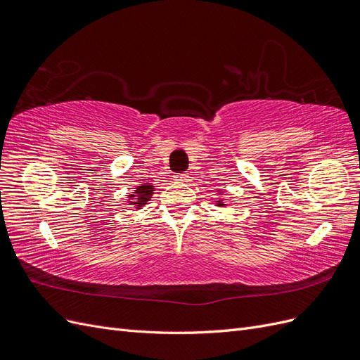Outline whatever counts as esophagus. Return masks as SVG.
Masks as SVG:
<instances>
[{
	"label": "esophagus",
	"mask_w": 360,
	"mask_h": 360,
	"mask_svg": "<svg viewBox=\"0 0 360 360\" xmlns=\"http://www.w3.org/2000/svg\"><path fill=\"white\" fill-rule=\"evenodd\" d=\"M189 179H191L189 174H177V176H174V180L179 183H188Z\"/></svg>",
	"instance_id": "34e87169"
}]
</instances>
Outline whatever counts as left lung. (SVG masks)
Segmentation results:
<instances>
[{"label": "left lung", "instance_id": "1", "mask_svg": "<svg viewBox=\"0 0 360 360\" xmlns=\"http://www.w3.org/2000/svg\"><path fill=\"white\" fill-rule=\"evenodd\" d=\"M216 201H214V205L216 207H221V209H226V201H225V198H224V195H225V191H222V189H216Z\"/></svg>", "mask_w": 360, "mask_h": 360}]
</instances>
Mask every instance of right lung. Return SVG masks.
I'll return each instance as SVG.
<instances>
[{
    "instance_id": "add662e5",
    "label": "right lung",
    "mask_w": 360,
    "mask_h": 360,
    "mask_svg": "<svg viewBox=\"0 0 360 360\" xmlns=\"http://www.w3.org/2000/svg\"><path fill=\"white\" fill-rule=\"evenodd\" d=\"M155 191L156 189H155V184L153 183L139 184V186L135 188L134 192H130L127 195L126 205H130L135 210L143 209V207H146L148 204V201L153 198Z\"/></svg>"
}]
</instances>
